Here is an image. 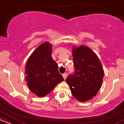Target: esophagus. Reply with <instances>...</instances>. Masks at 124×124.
<instances>
[{
  "mask_svg": "<svg viewBox=\"0 0 124 124\" xmlns=\"http://www.w3.org/2000/svg\"><path fill=\"white\" fill-rule=\"evenodd\" d=\"M62 76H63V78L64 80H65V79H66L67 76H68V74H67L66 73H65L63 74V75H62Z\"/></svg>",
  "mask_w": 124,
  "mask_h": 124,
  "instance_id": "34e87169",
  "label": "esophagus"
}]
</instances>
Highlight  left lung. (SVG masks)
I'll use <instances>...</instances> for the list:
<instances>
[{"label": "left lung", "mask_w": 124, "mask_h": 124, "mask_svg": "<svg viewBox=\"0 0 124 124\" xmlns=\"http://www.w3.org/2000/svg\"><path fill=\"white\" fill-rule=\"evenodd\" d=\"M72 54L75 72L66 82L73 96L85 102L96 96L101 87L103 68L96 54L86 46L74 47Z\"/></svg>", "instance_id": "1"}]
</instances>
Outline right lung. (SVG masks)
<instances>
[{
    "label": "right lung",
    "instance_id": "obj_1",
    "mask_svg": "<svg viewBox=\"0 0 124 124\" xmlns=\"http://www.w3.org/2000/svg\"><path fill=\"white\" fill-rule=\"evenodd\" d=\"M51 54L52 45L44 42L31 54L25 65V80L28 87L38 97L47 95L63 80Z\"/></svg>",
    "mask_w": 124,
    "mask_h": 124
}]
</instances>
